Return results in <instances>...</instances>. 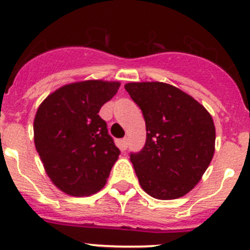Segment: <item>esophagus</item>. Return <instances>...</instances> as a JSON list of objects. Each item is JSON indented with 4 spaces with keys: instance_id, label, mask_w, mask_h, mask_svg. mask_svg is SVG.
<instances>
[{
    "instance_id": "obj_1",
    "label": "esophagus",
    "mask_w": 250,
    "mask_h": 250,
    "mask_svg": "<svg viewBox=\"0 0 250 250\" xmlns=\"http://www.w3.org/2000/svg\"><path fill=\"white\" fill-rule=\"evenodd\" d=\"M121 147H122L123 150H125L128 147V139H127V138H123V139L121 140Z\"/></svg>"
}]
</instances>
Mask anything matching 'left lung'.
<instances>
[{
    "label": "left lung",
    "mask_w": 250,
    "mask_h": 250,
    "mask_svg": "<svg viewBox=\"0 0 250 250\" xmlns=\"http://www.w3.org/2000/svg\"><path fill=\"white\" fill-rule=\"evenodd\" d=\"M125 88L142 110L146 127L144 147L130 154L140 187L155 199L183 197L199 183L214 156L211 115L171 84L140 82Z\"/></svg>",
    "instance_id": "1"
}]
</instances>
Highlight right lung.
<instances>
[{
  "label": "right lung",
  "mask_w": 250,
  "mask_h": 250,
  "mask_svg": "<svg viewBox=\"0 0 250 250\" xmlns=\"http://www.w3.org/2000/svg\"><path fill=\"white\" fill-rule=\"evenodd\" d=\"M120 85L95 79L66 84L36 111V151L51 182L66 194L88 197L106 184L120 150L99 111Z\"/></svg>",
  "instance_id": "right-lung-1"
}]
</instances>
